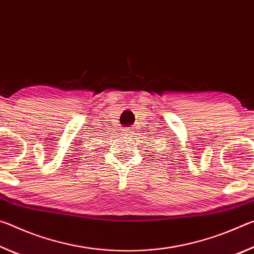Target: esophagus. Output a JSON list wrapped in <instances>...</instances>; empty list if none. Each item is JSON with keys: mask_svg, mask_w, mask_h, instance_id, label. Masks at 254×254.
I'll use <instances>...</instances> for the list:
<instances>
[{"mask_svg": "<svg viewBox=\"0 0 254 254\" xmlns=\"http://www.w3.org/2000/svg\"><path fill=\"white\" fill-rule=\"evenodd\" d=\"M126 133H127V134H128V135H130V134H132V133H133V132H132L131 130H127V131H126Z\"/></svg>", "mask_w": 254, "mask_h": 254, "instance_id": "obj_1", "label": "esophagus"}]
</instances>
